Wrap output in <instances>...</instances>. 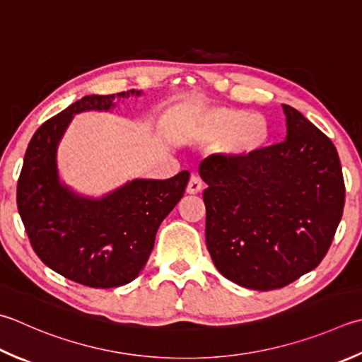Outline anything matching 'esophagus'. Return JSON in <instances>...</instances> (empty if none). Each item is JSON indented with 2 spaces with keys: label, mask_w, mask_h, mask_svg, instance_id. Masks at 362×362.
I'll list each match as a JSON object with an SVG mask.
<instances>
[{
  "label": "esophagus",
  "mask_w": 362,
  "mask_h": 362,
  "mask_svg": "<svg viewBox=\"0 0 362 362\" xmlns=\"http://www.w3.org/2000/svg\"><path fill=\"white\" fill-rule=\"evenodd\" d=\"M202 191V182L197 175H191V179L187 185V193L188 194H199Z\"/></svg>",
  "instance_id": "obj_1"
}]
</instances>
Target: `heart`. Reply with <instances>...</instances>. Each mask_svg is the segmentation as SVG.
I'll return each instance as SVG.
<instances>
[{
	"label": "heart",
	"mask_w": 362,
	"mask_h": 362,
	"mask_svg": "<svg viewBox=\"0 0 362 362\" xmlns=\"http://www.w3.org/2000/svg\"><path fill=\"white\" fill-rule=\"evenodd\" d=\"M194 133L199 139H221L232 134L228 151L247 157L256 153L270 138V124L260 115L235 108L209 110L197 119Z\"/></svg>",
	"instance_id": "heart-1"
}]
</instances>
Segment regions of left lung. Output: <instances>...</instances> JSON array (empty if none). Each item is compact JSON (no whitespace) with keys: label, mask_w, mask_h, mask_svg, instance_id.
Returning a JSON list of instances; mask_svg holds the SVG:
<instances>
[{"label":"left lung","mask_w":362,"mask_h":362,"mask_svg":"<svg viewBox=\"0 0 362 362\" xmlns=\"http://www.w3.org/2000/svg\"><path fill=\"white\" fill-rule=\"evenodd\" d=\"M282 108L286 141L247 157L210 155L199 166L211 260L224 278L260 292L320 264L345 204L334 144L300 111Z\"/></svg>","instance_id":"left-lung-1"}]
</instances>
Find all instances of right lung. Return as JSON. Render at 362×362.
Here are the masks:
<instances>
[{
	"label": "right lung",
	"mask_w": 362,
	"mask_h": 362,
	"mask_svg": "<svg viewBox=\"0 0 362 362\" xmlns=\"http://www.w3.org/2000/svg\"><path fill=\"white\" fill-rule=\"evenodd\" d=\"M127 90L86 95L45 120L28 144L17 183V207L34 252L76 284L112 288L132 282L151 256L163 219L182 199L189 173L166 180H133L102 199H86L61 185L56 147L74 115L115 108L139 95Z\"/></svg>",
	"instance_id": "1"
}]
</instances>
